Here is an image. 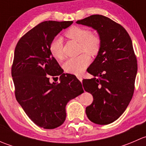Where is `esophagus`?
Masks as SVG:
<instances>
[{
  "label": "esophagus",
  "instance_id": "1",
  "mask_svg": "<svg viewBox=\"0 0 146 146\" xmlns=\"http://www.w3.org/2000/svg\"><path fill=\"white\" fill-rule=\"evenodd\" d=\"M77 78L78 79V80H80V82H82V77L81 76H77Z\"/></svg>",
  "mask_w": 146,
  "mask_h": 146
}]
</instances>
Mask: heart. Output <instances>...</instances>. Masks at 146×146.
Here are the masks:
<instances>
[{"label":"heart","mask_w":146,"mask_h":146,"mask_svg":"<svg viewBox=\"0 0 146 146\" xmlns=\"http://www.w3.org/2000/svg\"><path fill=\"white\" fill-rule=\"evenodd\" d=\"M69 39L80 43L81 49L91 56H96L101 47V39L95 32H90L88 28L80 26H72L65 33ZM49 51L53 56L58 60L64 58L63 39L60 36L54 38L49 45ZM90 58L87 54H82L75 58H68L64 64L66 72L74 75H80L88 67Z\"/></svg>","instance_id":"heart-1"}]
</instances>
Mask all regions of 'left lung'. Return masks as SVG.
<instances>
[{
	"instance_id": "left-lung-1",
	"label": "left lung",
	"mask_w": 146,
	"mask_h": 146,
	"mask_svg": "<svg viewBox=\"0 0 146 146\" xmlns=\"http://www.w3.org/2000/svg\"><path fill=\"white\" fill-rule=\"evenodd\" d=\"M76 23L92 27L100 36V50L87 70L94 78L82 80V85L93 96L85 109L88 118L109 124L124 112L133 95L138 66L132 41L121 25L101 15Z\"/></svg>"
}]
</instances>
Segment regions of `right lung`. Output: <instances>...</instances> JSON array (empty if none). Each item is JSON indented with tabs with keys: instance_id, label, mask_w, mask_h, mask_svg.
<instances>
[{
	"instance_id": "add662e5",
	"label": "right lung",
	"mask_w": 146,
	"mask_h": 146,
	"mask_svg": "<svg viewBox=\"0 0 146 146\" xmlns=\"http://www.w3.org/2000/svg\"><path fill=\"white\" fill-rule=\"evenodd\" d=\"M72 24L42 22L22 36L15 49L11 73L16 100L29 118L46 129L63 124L67 103L84 92L81 82L73 75L64 73L49 51L52 39ZM58 75L59 84L49 81L51 76Z\"/></svg>"
}]
</instances>
